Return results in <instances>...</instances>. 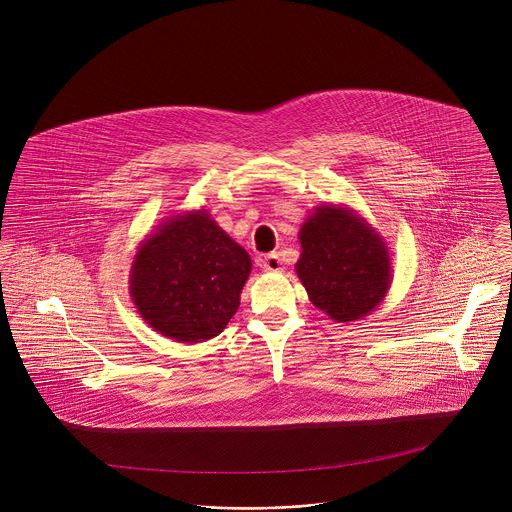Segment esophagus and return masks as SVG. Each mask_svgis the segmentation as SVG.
Segmentation results:
<instances>
[{"mask_svg":"<svg viewBox=\"0 0 512 512\" xmlns=\"http://www.w3.org/2000/svg\"><path fill=\"white\" fill-rule=\"evenodd\" d=\"M258 262H260V268H264L266 272H282L284 270L282 258L278 254H268L264 258H260Z\"/></svg>","mask_w":512,"mask_h":512,"instance_id":"1","label":"esophagus"}]
</instances>
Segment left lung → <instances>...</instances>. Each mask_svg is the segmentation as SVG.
I'll use <instances>...</instances> for the list:
<instances>
[{
    "mask_svg": "<svg viewBox=\"0 0 512 512\" xmlns=\"http://www.w3.org/2000/svg\"><path fill=\"white\" fill-rule=\"evenodd\" d=\"M295 264L309 301L337 323L372 313L392 284L384 238L347 205H319L299 228Z\"/></svg>",
    "mask_w": 512,
    "mask_h": 512,
    "instance_id": "left-lung-1",
    "label": "left lung"
}]
</instances>
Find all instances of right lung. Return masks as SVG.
<instances>
[{"label":"right lung","mask_w":512,"mask_h":512,"mask_svg":"<svg viewBox=\"0 0 512 512\" xmlns=\"http://www.w3.org/2000/svg\"><path fill=\"white\" fill-rule=\"evenodd\" d=\"M252 260L207 209L163 220L138 246L130 295L147 325L177 343L224 331L240 305Z\"/></svg>","instance_id":"1"}]
</instances>
